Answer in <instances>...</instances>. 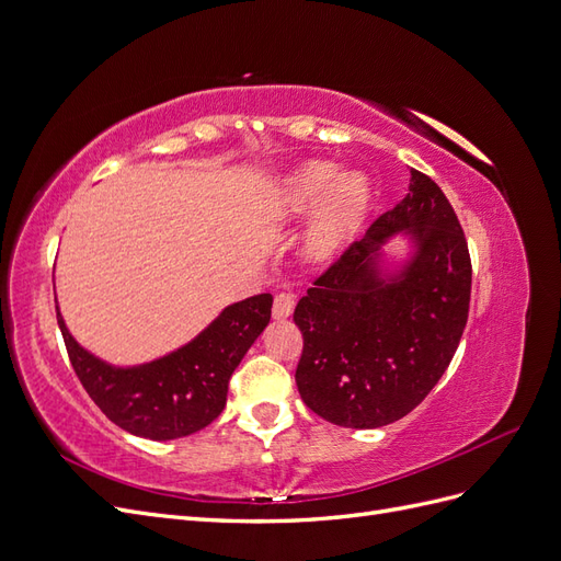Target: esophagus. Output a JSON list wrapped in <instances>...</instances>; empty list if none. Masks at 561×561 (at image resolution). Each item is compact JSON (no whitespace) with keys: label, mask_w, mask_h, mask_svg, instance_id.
Returning <instances> with one entry per match:
<instances>
[{"label":"esophagus","mask_w":561,"mask_h":561,"mask_svg":"<svg viewBox=\"0 0 561 561\" xmlns=\"http://www.w3.org/2000/svg\"><path fill=\"white\" fill-rule=\"evenodd\" d=\"M293 311H295L293 295H285V293L276 295V299H274V318L276 320H287V318L293 316Z\"/></svg>","instance_id":"esophagus-1"}]
</instances>
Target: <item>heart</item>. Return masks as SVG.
<instances>
[{
	"mask_svg": "<svg viewBox=\"0 0 561 561\" xmlns=\"http://www.w3.org/2000/svg\"><path fill=\"white\" fill-rule=\"evenodd\" d=\"M318 207L321 210L304 239V254L313 264H330L363 233L371 186L360 173L342 175L334 163H304L271 190L264 215L274 225H293Z\"/></svg>",
	"mask_w": 561,
	"mask_h": 561,
	"instance_id": "obj_1",
	"label": "heart"
}]
</instances>
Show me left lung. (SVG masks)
I'll return each instance as SVG.
<instances>
[{"mask_svg": "<svg viewBox=\"0 0 561 561\" xmlns=\"http://www.w3.org/2000/svg\"><path fill=\"white\" fill-rule=\"evenodd\" d=\"M398 232L408 236L413 252L390 272L380 250ZM470 278L468 243L451 203L412 168L407 196L297 304L301 400L344 428H379L410 414L461 342Z\"/></svg>", "mask_w": 561, "mask_h": 561, "instance_id": "obj_1", "label": "left lung"}]
</instances>
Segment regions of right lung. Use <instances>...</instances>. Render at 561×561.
Wrapping results in <instances>:
<instances>
[{"instance_id": "obj_1", "label": "right lung", "mask_w": 561, "mask_h": 561, "mask_svg": "<svg viewBox=\"0 0 561 561\" xmlns=\"http://www.w3.org/2000/svg\"><path fill=\"white\" fill-rule=\"evenodd\" d=\"M271 295L236 301L190 344L151 363L118 367L83 348L58 313L67 355L91 400L118 428L178 439L206 428L227 404L233 369L271 320Z\"/></svg>"}]
</instances>
